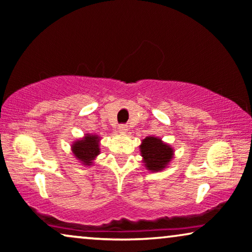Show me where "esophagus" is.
<instances>
[{
    "mask_svg": "<svg viewBox=\"0 0 252 252\" xmlns=\"http://www.w3.org/2000/svg\"><path fill=\"white\" fill-rule=\"evenodd\" d=\"M128 127H127V125H119L118 126V132L119 133H126V130Z\"/></svg>",
    "mask_w": 252,
    "mask_h": 252,
    "instance_id": "34e87169",
    "label": "esophagus"
}]
</instances>
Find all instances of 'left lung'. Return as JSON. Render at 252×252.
Listing matches in <instances>:
<instances>
[{
    "label": "left lung",
    "mask_w": 252,
    "mask_h": 252,
    "mask_svg": "<svg viewBox=\"0 0 252 252\" xmlns=\"http://www.w3.org/2000/svg\"><path fill=\"white\" fill-rule=\"evenodd\" d=\"M140 151L141 156L143 157L144 166L151 172L163 171L167 167L174 153L172 147L164 143L159 137L155 136H147L142 140Z\"/></svg>",
    "instance_id": "1"
}]
</instances>
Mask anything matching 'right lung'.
Returning <instances> with one entry per match:
<instances>
[{
    "label": "right lung",
    "mask_w": 252,
    "mask_h": 252,
    "mask_svg": "<svg viewBox=\"0 0 252 252\" xmlns=\"http://www.w3.org/2000/svg\"><path fill=\"white\" fill-rule=\"evenodd\" d=\"M99 137L93 134H86L85 137L72 144V153L86 166L93 165V160L99 155Z\"/></svg>",
    "instance_id": "1"
}]
</instances>
